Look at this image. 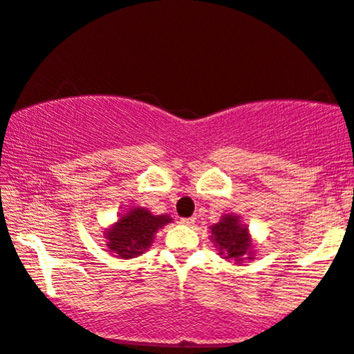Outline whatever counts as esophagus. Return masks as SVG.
Segmentation results:
<instances>
[{
  "instance_id": "34e87169",
  "label": "esophagus",
  "mask_w": 354,
  "mask_h": 354,
  "mask_svg": "<svg viewBox=\"0 0 354 354\" xmlns=\"http://www.w3.org/2000/svg\"><path fill=\"white\" fill-rule=\"evenodd\" d=\"M181 223H183V225L192 227L196 223V217H185V218H181Z\"/></svg>"
}]
</instances>
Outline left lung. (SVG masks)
<instances>
[{
    "label": "left lung",
    "instance_id": "obj_1",
    "mask_svg": "<svg viewBox=\"0 0 354 354\" xmlns=\"http://www.w3.org/2000/svg\"><path fill=\"white\" fill-rule=\"evenodd\" d=\"M212 240L216 247L221 250V254H225L227 259L241 261V257L247 254L252 258V241L247 234V227L239 222V217L223 216L222 221L210 227Z\"/></svg>",
    "mask_w": 354,
    "mask_h": 354
}]
</instances>
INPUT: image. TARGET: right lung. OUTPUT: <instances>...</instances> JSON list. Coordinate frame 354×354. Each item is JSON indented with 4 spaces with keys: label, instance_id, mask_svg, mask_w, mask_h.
Wrapping results in <instances>:
<instances>
[{
    "label": "right lung",
    "instance_id": "right-lung-1",
    "mask_svg": "<svg viewBox=\"0 0 354 354\" xmlns=\"http://www.w3.org/2000/svg\"><path fill=\"white\" fill-rule=\"evenodd\" d=\"M171 222L168 216H151L147 209L129 210L118 223L106 232L107 248L118 258H133L150 248L156 230Z\"/></svg>",
    "mask_w": 354,
    "mask_h": 354
}]
</instances>
